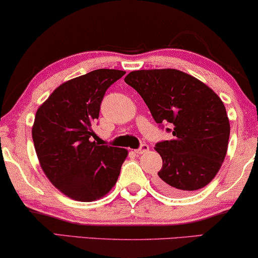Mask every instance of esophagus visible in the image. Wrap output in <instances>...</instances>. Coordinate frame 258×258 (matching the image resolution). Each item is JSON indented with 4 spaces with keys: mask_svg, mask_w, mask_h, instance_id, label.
<instances>
[{
    "mask_svg": "<svg viewBox=\"0 0 258 258\" xmlns=\"http://www.w3.org/2000/svg\"><path fill=\"white\" fill-rule=\"evenodd\" d=\"M148 150H149V146H148L147 143H142L139 149L135 150V153L136 154H143V153H147Z\"/></svg>",
    "mask_w": 258,
    "mask_h": 258,
    "instance_id": "34e87169",
    "label": "esophagus"
}]
</instances>
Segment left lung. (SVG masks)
Returning a JSON list of instances; mask_svg holds the SVG:
<instances>
[{"label": "left lung", "instance_id": "obj_1", "mask_svg": "<svg viewBox=\"0 0 258 258\" xmlns=\"http://www.w3.org/2000/svg\"><path fill=\"white\" fill-rule=\"evenodd\" d=\"M125 83L141 95L161 129L169 124L170 141L155 149L161 170L155 184L167 194L206 186L220 170L228 149L230 124L221 98L195 77L176 69L137 70Z\"/></svg>", "mask_w": 258, "mask_h": 258}]
</instances>
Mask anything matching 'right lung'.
Returning <instances> with one entry per match:
<instances>
[{
    "mask_svg": "<svg viewBox=\"0 0 258 258\" xmlns=\"http://www.w3.org/2000/svg\"><path fill=\"white\" fill-rule=\"evenodd\" d=\"M125 72L97 69L63 83L38 108L33 141L52 184L70 199L90 202L117 181L128 151L93 141L105 91Z\"/></svg>",
    "mask_w": 258,
    "mask_h": 258,
    "instance_id": "obj_1",
    "label": "right lung"
}]
</instances>
